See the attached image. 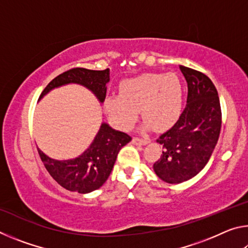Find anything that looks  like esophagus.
<instances>
[{
  "label": "esophagus",
  "mask_w": 248,
  "mask_h": 248,
  "mask_svg": "<svg viewBox=\"0 0 248 248\" xmlns=\"http://www.w3.org/2000/svg\"><path fill=\"white\" fill-rule=\"evenodd\" d=\"M132 142L134 144H138V145H145L149 143V140L148 139H140V138H133Z\"/></svg>",
  "instance_id": "34e87169"
}]
</instances>
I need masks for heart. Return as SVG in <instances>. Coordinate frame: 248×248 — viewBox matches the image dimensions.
<instances>
[{
	"instance_id": "1",
	"label": "heart",
	"mask_w": 248,
	"mask_h": 248,
	"mask_svg": "<svg viewBox=\"0 0 248 248\" xmlns=\"http://www.w3.org/2000/svg\"><path fill=\"white\" fill-rule=\"evenodd\" d=\"M106 110L117 128L127 131L141 109L144 128L158 131L173 127L183 109V87L174 73H146L121 84L120 95L109 96Z\"/></svg>"
}]
</instances>
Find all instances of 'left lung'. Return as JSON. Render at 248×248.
<instances>
[{"mask_svg":"<svg viewBox=\"0 0 248 248\" xmlns=\"http://www.w3.org/2000/svg\"><path fill=\"white\" fill-rule=\"evenodd\" d=\"M179 69L188 85L187 104L177 123L156 140L163 152L153 165L158 178L169 184L186 182L203 169L222 124L220 99L211 79L187 66Z\"/></svg>","mask_w":248,"mask_h":248,"instance_id":"8db88e82","label":"left lung"}]
</instances>
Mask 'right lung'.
<instances>
[{
	"instance_id": "1",
	"label": "right lung",
	"mask_w": 248,
	"mask_h": 248,
	"mask_svg": "<svg viewBox=\"0 0 248 248\" xmlns=\"http://www.w3.org/2000/svg\"><path fill=\"white\" fill-rule=\"evenodd\" d=\"M109 79V69L95 71L74 68L54 78L43 91L39 99L57 87L78 84L90 90L100 103H104ZM130 141L131 137L127 133L103 123L91 145L75 158L59 161L37 149L46 170L60 186L78 194H89L105 184L111 173L119 151Z\"/></svg>"
}]
</instances>
